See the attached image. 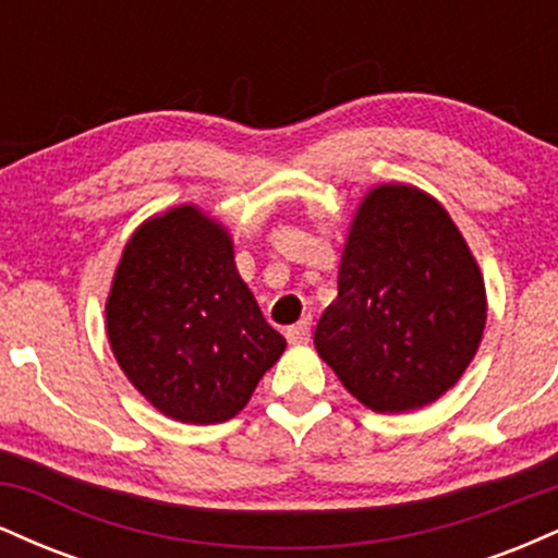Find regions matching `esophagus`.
Wrapping results in <instances>:
<instances>
[{
	"mask_svg": "<svg viewBox=\"0 0 558 558\" xmlns=\"http://www.w3.org/2000/svg\"><path fill=\"white\" fill-rule=\"evenodd\" d=\"M310 336H312V323H310V319H301V323L291 325V328L286 330L288 343H293V345L310 343Z\"/></svg>",
	"mask_w": 558,
	"mask_h": 558,
	"instance_id": "obj_1",
	"label": "esophagus"
}]
</instances>
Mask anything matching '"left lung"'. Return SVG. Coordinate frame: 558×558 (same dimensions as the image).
Listing matches in <instances>:
<instances>
[{
  "label": "left lung",
  "instance_id": "8db88e82",
  "mask_svg": "<svg viewBox=\"0 0 558 558\" xmlns=\"http://www.w3.org/2000/svg\"><path fill=\"white\" fill-rule=\"evenodd\" d=\"M485 283L448 213L425 191L362 198L315 349L373 412H409L457 386L483 338Z\"/></svg>",
  "mask_w": 558,
  "mask_h": 558
}]
</instances>
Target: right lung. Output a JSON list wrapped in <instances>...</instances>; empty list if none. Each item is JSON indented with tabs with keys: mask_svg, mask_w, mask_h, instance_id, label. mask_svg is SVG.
<instances>
[{
	"mask_svg": "<svg viewBox=\"0 0 558 558\" xmlns=\"http://www.w3.org/2000/svg\"><path fill=\"white\" fill-rule=\"evenodd\" d=\"M105 312L128 380L159 412L191 425L235 417L286 351L235 270L228 230L194 204L131 235Z\"/></svg>",
	"mask_w": 558,
	"mask_h": 558,
	"instance_id": "add662e5",
	"label": "right lung"
}]
</instances>
